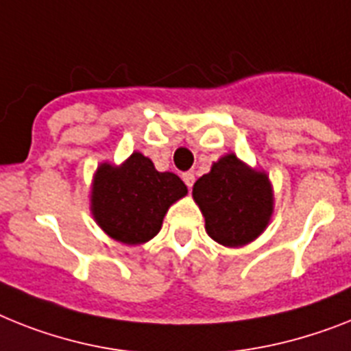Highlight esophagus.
Wrapping results in <instances>:
<instances>
[{"instance_id": "34e87169", "label": "esophagus", "mask_w": 351, "mask_h": 351, "mask_svg": "<svg viewBox=\"0 0 351 351\" xmlns=\"http://www.w3.org/2000/svg\"><path fill=\"white\" fill-rule=\"evenodd\" d=\"M182 181L186 182L188 188H192L193 182H195V176H193L192 172H184V173H182Z\"/></svg>"}]
</instances>
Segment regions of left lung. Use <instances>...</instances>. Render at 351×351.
<instances>
[{"label": "left lung", "mask_w": 351, "mask_h": 351, "mask_svg": "<svg viewBox=\"0 0 351 351\" xmlns=\"http://www.w3.org/2000/svg\"><path fill=\"white\" fill-rule=\"evenodd\" d=\"M192 195L206 233L224 247L251 244L273 219L274 192L267 172L249 167L233 152L197 179Z\"/></svg>", "instance_id": "obj_1"}]
</instances>
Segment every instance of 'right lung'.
Returning a JSON list of instances; mask_svg holds the SVG:
<instances>
[{
    "label": "right lung",
    "instance_id": "obj_1",
    "mask_svg": "<svg viewBox=\"0 0 351 351\" xmlns=\"http://www.w3.org/2000/svg\"><path fill=\"white\" fill-rule=\"evenodd\" d=\"M188 193L172 172H158L141 152L121 165H98L93 176L89 210L102 231L125 245H140L159 233L173 202Z\"/></svg>",
    "mask_w": 351,
    "mask_h": 351
}]
</instances>
